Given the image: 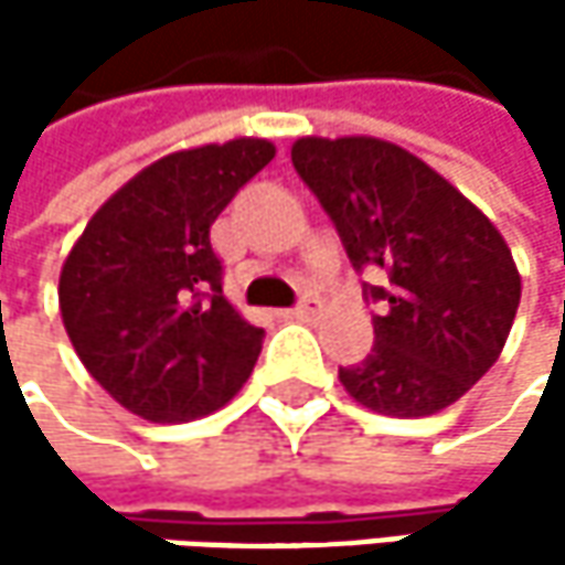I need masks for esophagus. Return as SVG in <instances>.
Masks as SVG:
<instances>
[{
	"instance_id": "1",
	"label": "esophagus",
	"mask_w": 565,
	"mask_h": 565,
	"mask_svg": "<svg viewBox=\"0 0 565 565\" xmlns=\"http://www.w3.org/2000/svg\"><path fill=\"white\" fill-rule=\"evenodd\" d=\"M320 310H323V300L320 297H303L294 310H287V317H294V320H313Z\"/></svg>"
}]
</instances>
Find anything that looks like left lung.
Instances as JSON below:
<instances>
[{
    "mask_svg": "<svg viewBox=\"0 0 565 565\" xmlns=\"http://www.w3.org/2000/svg\"><path fill=\"white\" fill-rule=\"evenodd\" d=\"M297 175L320 199L363 284L383 303L373 350L340 366L360 405L418 418L448 408L501 356L520 275L494 222L408 150L376 137H303Z\"/></svg>",
    "mask_w": 565,
    "mask_h": 565,
    "instance_id": "1",
    "label": "left lung"
}]
</instances>
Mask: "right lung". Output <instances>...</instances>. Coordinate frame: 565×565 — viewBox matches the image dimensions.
Masks as SVG:
<instances>
[{"label": "right lung", "instance_id": "add662e5", "mask_svg": "<svg viewBox=\"0 0 565 565\" xmlns=\"http://www.w3.org/2000/svg\"><path fill=\"white\" fill-rule=\"evenodd\" d=\"M275 160L268 140L179 150L117 189L74 242L57 303L74 353L124 408L189 422L252 376L265 330L222 294L209 228Z\"/></svg>", "mask_w": 565, "mask_h": 565}]
</instances>
